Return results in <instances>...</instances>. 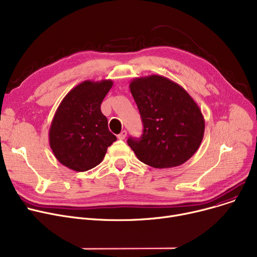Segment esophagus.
<instances>
[{
	"label": "esophagus",
	"mask_w": 257,
	"mask_h": 257,
	"mask_svg": "<svg viewBox=\"0 0 257 257\" xmlns=\"http://www.w3.org/2000/svg\"><path fill=\"white\" fill-rule=\"evenodd\" d=\"M126 137H127V131H121L118 136H117V139L118 140H125L126 139Z\"/></svg>",
	"instance_id": "34e87169"
}]
</instances>
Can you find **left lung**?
Instances as JSON below:
<instances>
[{"label": "left lung", "mask_w": 257, "mask_h": 257, "mask_svg": "<svg viewBox=\"0 0 257 257\" xmlns=\"http://www.w3.org/2000/svg\"><path fill=\"white\" fill-rule=\"evenodd\" d=\"M129 87L144 125L142 138L127 142L137 157L156 169L184 164L204 136L205 120L198 104L182 86L164 76L134 78Z\"/></svg>", "instance_id": "left-lung-1"}]
</instances>
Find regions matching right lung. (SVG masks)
Listing matches in <instances>:
<instances>
[{
  "mask_svg": "<svg viewBox=\"0 0 257 257\" xmlns=\"http://www.w3.org/2000/svg\"><path fill=\"white\" fill-rule=\"evenodd\" d=\"M112 80H85L67 92L54 114L49 143L54 156L64 167L85 172L103 160L107 148L116 141L108 129L101 103Z\"/></svg>",
  "mask_w": 257,
  "mask_h": 257,
  "instance_id": "1",
  "label": "right lung"
}]
</instances>
